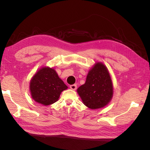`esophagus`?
Here are the masks:
<instances>
[{"instance_id":"1","label":"esophagus","mask_w":150,"mask_h":150,"mask_svg":"<svg viewBox=\"0 0 150 150\" xmlns=\"http://www.w3.org/2000/svg\"><path fill=\"white\" fill-rule=\"evenodd\" d=\"M70 88L72 90H76L77 89L76 84H72L70 86Z\"/></svg>"}]
</instances>
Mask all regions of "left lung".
Returning <instances> with one entry per match:
<instances>
[{
    "instance_id": "1",
    "label": "left lung",
    "mask_w": 150,
    "mask_h": 150,
    "mask_svg": "<svg viewBox=\"0 0 150 150\" xmlns=\"http://www.w3.org/2000/svg\"><path fill=\"white\" fill-rule=\"evenodd\" d=\"M77 91L89 108L96 110L106 106L113 94L112 83L106 67L97 62L89 71L86 83Z\"/></svg>"
}]
</instances>
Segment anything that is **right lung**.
Returning <instances> with one entry per match:
<instances>
[{
    "label": "right lung",
    "mask_w": 150,
    "mask_h": 150,
    "mask_svg": "<svg viewBox=\"0 0 150 150\" xmlns=\"http://www.w3.org/2000/svg\"><path fill=\"white\" fill-rule=\"evenodd\" d=\"M66 89L67 86L59 78L56 71L48 67L39 69L30 82L32 98L44 106L56 103L61 92Z\"/></svg>",
    "instance_id": "add662e5"
}]
</instances>
